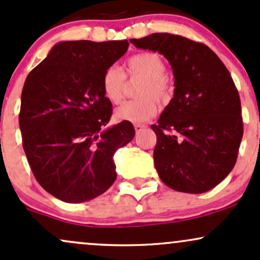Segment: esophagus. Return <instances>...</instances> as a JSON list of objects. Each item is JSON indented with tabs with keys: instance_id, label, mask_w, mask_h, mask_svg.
Returning <instances> with one entry per match:
<instances>
[{
	"instance_id": "34e87169",
	"label": "esophagus",
	"mask_w": 260,
	"mask_h": 260,
	"mask_svg": "<svg viewBox=\"0 0 260 260\" xmlns=\"http://www.w3.org/2000/svg\"><path fill=\"white\" fill-rule=\"evenodd\" d=\"M145 128H147V126H145V124H142V123H136V124H134V129H136L137 133L142 132V131L145 129Z\"/></svg>"
}]
</instances>
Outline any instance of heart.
Masks as SVG:
<instances>
[{
  "instance_id": "1",
  "label": "heart",
  "mask_w": 260,
  "mask_h": 260,
  "mask_svg": "<svg viewBox=\"0 0 260 260\" xmlns=\"http://www.w3.org/2000/svg\"><path fill=\"white\" fill-rule=\"evenodd\" d=\"M124 70L129 77L143 78L138 89L140 99L127 101L116 110V117L121 121L140 123L150 120L157 112V99L168 101L171 96L172 85L166 77V64L160 55L155 52H142L131 56L124 63ZM103 91L112 104H120L123 99L126 77L117 67H109L104 72Z\"/></svg>"
}]
</instances>
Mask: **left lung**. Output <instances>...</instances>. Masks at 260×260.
Wrapping results in <instances>:
<instances>
[{"instance_id":"1","label":"left lung","mask_w":260,"mask_h":260,"mask_svg":"<svg viewBox=\"0 0 260 260\" xmlns=\"http://www.w3.org/2000/svg\"><path fill=\"white\" fill-rule=\"evenodd\" d=\"M129 41L164 55L174 71V98L151 126L159 177L178 192H208L234 169L243 136L231 74L207 45L181 35L155 32Z\"/></svg>"}]
</instances>
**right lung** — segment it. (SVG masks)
Returning <instances> with one entry per match:
<instances>
[{
  "label": "right lung",
  "instance_id": "add662e5",
  "mask_svg": "<svg viewBox=\"0 0 260 260\" xmlns=\"http://www.w3.org/2000/svg\"><path fill=\"white\" fill-rule=\"evenodd\" d=\"M128 45L61 41L26 77L19 112L23 148L39 184L59 201H90L117 177L113 154L136 132L128 121L107 127L112 104L101 80Z\"/></svg>",
  "mask_w": 260,
  "mask_h": 260
}]
</instances>
